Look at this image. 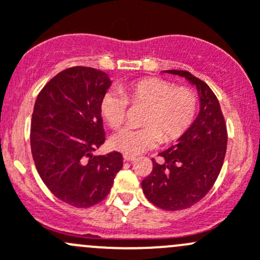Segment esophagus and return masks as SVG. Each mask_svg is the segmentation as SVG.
<instances>
[{"instance_id": "obj_1", "label": "esophagus", "mask_w": 260, "mask_h": 260, "mask_svg": "<svg viewBox=\"0 0 260 260\" xmlns=\"http://www.w3.org/2000/svg\"><path fill=\"white\" fill-rule=\"evenodd\" d=\"M123 158H124V161L132 162V161H135L136 157L135 156H129V154H124V156H123Z\"/></svg>"}]
</instances>
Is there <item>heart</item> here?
<instances>
[{"instance_id": "obj_1", "label": "heart", "mask_w": 260, "mask_h": 260, "mask_svg": "<svg viewBox=\"0 0 260 260\" xmlns=\"http://www.w3.org/2000/svg\"><path fill=\"white\" fill-rule=\"evenodd\" d=\"M128 104L145 107L142 123L145 127L125 128L113 138L118 151L129 156L140 154L161 143L174 142L182 137L196 119L198 94L186 85L175 86L162 78H142L119 86V93L108 91L102 98L101 113L114 129H119L127 119Z\"/></svg>"}]
</instances>
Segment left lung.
I'll list each match as a JSON object with an SVG mask.
<instances>
[{"label":"left lung","instance_id":"8db88e82","mask_svg":"<svg viewBox=\"0 0 260 260\" xmlns=\"http://www.w3.org/2000/svg\"><path fill=\"white\" fill-rule=\"evenodd\" d=\"M195 84L201 108L179 143L152 158L151 174L142 181L146 198L157 208L175 211L188 209L214 186L226 153L228 132L220 103L210 86L186 70H166Z\"/></svg>","mask_w":260,"mask_h":260}]
</instances>
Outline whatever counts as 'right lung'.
Segmentation results:
<instances>
[{
  "label": "right lung",
  "instance_id": "right-lung-1",
  "mask_svg": "<svg viewBox=\"0 0 260 260\" xmlns=\"http://www.w3.org/2000/svg\"><path fill=\"white\" fill-rule=\"evenodd\" d=\"M112 81L104 72L73 67L41 89L31 119V153L52 195L90 208L106 199L123 167L119 152L95 156L106 142L101 102Z\"/></svg>",
  "mask_w": 260,
  "mask_h": 260
}]
</instances>
